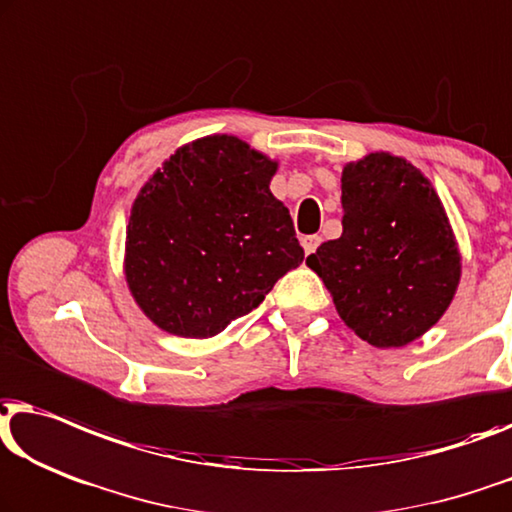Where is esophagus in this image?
<instances>
[{
	"instance_id": "1",
	"label": "esophagus",
	"mask_w": 512,
	"mask_h": 512,
	"mask_svg": "<svg viewBox=\"0 0 512 512\" xmlns=\"http://www.w3.org/2000/svg\"><path fill=\"white\" fill-rule=\"evenodd\" d=\"M318 244H321V238H318V235H305V238H302V247H305L307 256L314 254V251L318 249Z\"/></svg>"
}]
</instances>
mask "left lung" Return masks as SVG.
Masks as SVG:
<instances>
[{
    "mask_svg": "<svg viewBox=\"0 0 512 512\" xmlns=\"http://www.w3.org/2000/svg\"><path fill=\"white\" fill-rule=\"evenodd\" d=\"M342 207V238L323 242L307 265L360 339L411 344L446 314L462 274L441 198L409 161L372 152L344 166Z\"/></svg>",
    "mask_w": 512,
    "mask_h": 512,
    "instance_id": "1",
    "label": "left lung"
}]
</instances>
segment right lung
I'll return each instance as SVG.
<instances>
[{"mask_svg": "<svg viewBox=\"0 0 512 512\" xmlns=\"http://www.w3.org/2000/svg\"><path fill=\"white\" fill-rule=\"evenodd\" d=\"M277 161L226 133L164 161L131 207L124 274L143 314L205 339L256 309L305 258L288 207L270 191Z\"/></svg>", "mask_w": 512, "mask_h": 512, "instance_id": "add662e5", "label": "right lung"}]
</instances>
